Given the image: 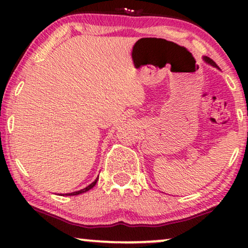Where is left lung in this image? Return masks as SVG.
Instances as JSON below:
<instances>
[{"label": "left lung", "mask_w": 248, "mask_h": 248, "mask_svg": "<svg viewBox=\"0 0 248 248\" xmlns=\"http://www.w3.org/2000/svg\"><path fill=\"white\" fill-rule=\"evenodd\" d=\"M203 61H204L205 63H208L209 65H211V66H213V67H218L217 66V64L213 62V61L211 60V59H209V57H206V56H203Z\"/></svg>", "instance_id": "left-lung-1"}]
</instances>
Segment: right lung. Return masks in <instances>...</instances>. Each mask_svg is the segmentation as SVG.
Wrapping results in <instances>:
<instances>
[{
  "label": "right lung",
  "instance_id": "right-lung-1",
  "mask_svg": "<svg viewBox=\"0 0 248 248\" xmlns=\"http://www.w3.org/2000/svg\"><path fill=\"white\" fill-rule=\"evenodd\" d=\"M97 181H98V177L94 179V181L91 183L90 185H88L87 187H84V188H82V189H80V191H77V192H72V193H67V194H65L66 196H72V195H79V194H82V193H86V192H88L89 191V189H91L93 187L94 185H96V183H97ZM64 195V194H63Z\"/></svg>",
  "mask_w": 248,
  "mask_h": 248
}]
</instances>
